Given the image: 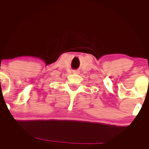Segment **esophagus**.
<instances>
[{
    "label": "esophagus",
    "instance_id": "obj_1",
    "mask_svg": "<svg viewBox=\"0 0 149 149\" xmlns=\"http://www.w3.org/2000/svg\"><path fill=\"white\" fill-rule=\"evenodd\" d=\"M73 73H75V74H78V73H79V71H73Z\"/></svg>",
    "mask_w": 149,
    "mask_h": 149
}]
</instances>
